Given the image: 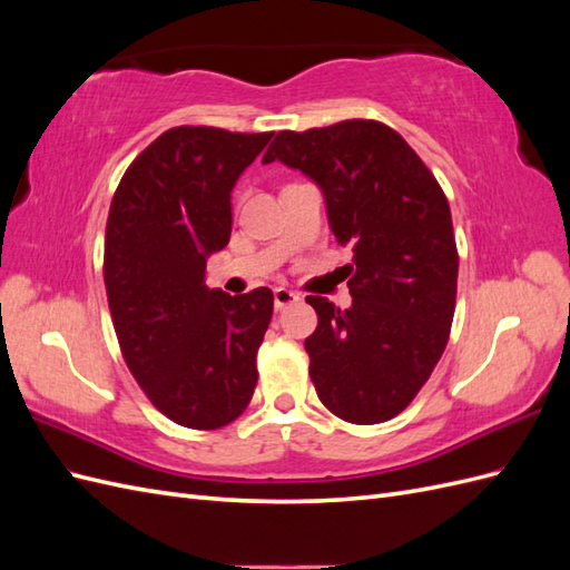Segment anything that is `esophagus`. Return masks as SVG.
Masks as SVG:
<instances>
[{
    "label": "esophagus",
    "mask_w": 570,
    "mask_h": 570,
    "mask_svg": "<svg viewBox=\"0 0 570 570\" xmlns=\"http://www.w3.org/2000/svg\"><path fill=\"white\" fill-rule=\"evenodd\" d=\"M297 299H299L297 292H292V289H287V287H275V289H273L275 308H285V306H289L292 302H297Z\"/></svg>",
    "instance_id": "obj_1"
}]
</instances>
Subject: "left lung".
I'll use <instances>...</instances> for the list:
<instances>
[{
	"mask_svg": "<svg viewBox=\"0 0 570 570\" xmlns=\"http://www.w3.org/2000/svg\"><path fill=\"white\" fill-rule=\"evenodd\" d=\"M273 161L321 187L333 235L354 252L350 308L306 297L318 314L304 342L318 400L347 423H385L450 340L459 273L450 202L404 137L377 120L283 130L262 164Z\"/></svg>",
	"mask_w": 570,
	"mask_h": 570,
	"instance_id": "left-lung-1",
	"label": "left lung"
}]
</instances>
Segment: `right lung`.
Listing matches in <instances>:
<instances>
[{
  "label": "right lung",
  "instance_id": "obj_1",
  "mask_svg": "<svg viewBox=\"0 0 570 570\" xmlns=\"http://www.w3.org/2000/svg\"><path fill=\"white\" fill-rule=\"evenodd\" d=\"M271 137L170 128L111 199L105 285L120 352L151 404L185 428L228 425L256 387L273 292L230 297L204 278L206 258L230 239L233 187Z\"/></svg>",
  "mask_w": 570,
  "mask_h": 570
}]
</instances>
